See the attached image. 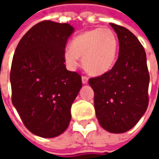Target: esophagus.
Listing matches in <instances>:
<instances>
[{
  "label": "esophagus",
  "instance_id": "34e87169",
  "mask_svg": "<svg viewBox=\"0 0 159 159\" xmlns=\"http://www.w3.org/2000/svg\"><path fill=\"white\" fill-rule=\"evenodd\" d=\"M81 80H82L83 84H88V82H89V79L86 76L81 77Z\"/></svg>",
  "mask_w": 159,
  "mask_h": 159
}]
</instances>
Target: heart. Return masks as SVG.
Masks as SVG:
<instances>
[{
	"instance_id": "1",
	"label": "heart",
	"mask_w": 159,
	"mask_h": 159,
	"mask_svg": "<svg viewBox=\"0 0 159 159\" xmlns=\"http://www.w3.org/2000/svg\"><path fill=\"white\" fill-rule=\"evenodd\" d=\"M118 53V39L110 29L95 28L77 35L64 57L70 68H75L82 57L84 69L91 75H102L111 70Z\"/></svg>"
}]
</instances>
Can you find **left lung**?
I'll use <instances>...</instances> for the list:
<instances>
[{"label": "left lung", "mask_w": 159, "mask_h": 159, "mask_svg": "<svg viewBox=\"0 0 159 159\" xmlns=\"http://www.w3.org/2000/svg\"><path fill=\"white\" fill-rule=\"evenodd\" d=\"M111 26L119 39L118 60L111 70L89 83L99 124L110 133L121 134L136 125L147 110L150 75L146 53L136 36L123 26L112 23Z\"/></svg>", "instance_id": "8db88e82"}]
</instances>
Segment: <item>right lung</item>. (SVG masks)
<instances>
[{"label": "right lung", "instance_id": "1", "mask_svg": "<svg viewBox=\"0 0 159 159\" xmlns=\"http://www.w3.org/2000/svg\"><path fill=\"white\" fill-rule=\"evenodd\" d=\"M74 32L69 24L42 21L23 36L10 70L12 103L25 127L53 138L69 126L70 107L82 87L81 77L67 70L64 52Z\"/></svg>", "mask_w": 159, "mask_h": 159}]
</instances>
